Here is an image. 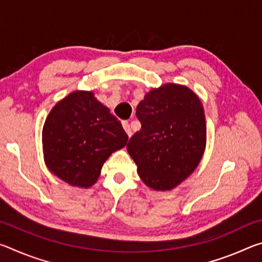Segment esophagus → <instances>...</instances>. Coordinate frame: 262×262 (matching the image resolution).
I'll use <instances>...</instances> for the list:
<instances>
[{
    "instance_id": "1",
    "label": "esophagus",
    "mask_w": 262,
    "mask_h": 262,
    "mask_svg": "<svg viewBox=\"0 0 262 262\" xmlns=\"http://www.w3.org/2000/svg\"><path fill=\"white\" fill-rule=\"evenodd\" d=\"M122 126H123V129L126 130V133H127V135L128 136H132V129H130V126H129V122H128L127 120H125V121H122Z\"/></svg>"
}]
</instances>
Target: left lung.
<instances>
[{
	"label": "left lung",
	"instance_id": "obj_1",
	"mask_svg": "<svg viewBox=\"0 0 262 262\" xmlns=\"http://www.w3.org/2000/svg\"><path fill=\"white\" fill-rule=\"evenodd\" d=\"M141 129L127 150L143 183L156 190L179 185L198 167L206 148V118L188 88L165 84L145 95L136 107Z\"/></svg>",
	"mask_w": 262,
	"mask_h": 262
}]
</instances>
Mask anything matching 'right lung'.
Wrapping results in <instances>:
<instances>
[{"label": "right lung", "mask_w": 262, "mask_h": 262, "mask_svg": "<svg viewBox=\"0 0 262 262\" xmlns=\"http://www.w3.org/2000/svg\"><path fill=\"white\" fill-rule=\"evenodd\" d=\"M127 141L121 122L89 91L73 92L59 101L42 129L47 167L78 187L94 185L106 159Z\"/></svg>", "instance_id": "add662e5"}]
</instances>
